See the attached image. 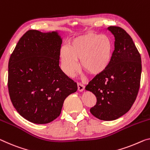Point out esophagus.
<instances>
[{
	"label": "esophagus",
	"instance_id": "esophagus-1",
	"mask_svg": "<svg viewBox=\"0 0 150 150\" xmlns=\"http://www.w3.org/2000/svg\"><path fill=\"white\" fill-rule=\"evenodd\" d=\"M77 85H78V91L82 92V91H84V85H83L82 84H81V83H80V82H78Z\"/></svg>",
	"mask_w": 150,
	"mask_h": 150
}]
</instances>
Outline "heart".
Wrapping results in <instances>:
<instances>
[{
	"instance_id": "b5f03b06",
	"label": "heart",
	"mask_w": 150,
	"mask_h": 150,
	"mask_svg": "<svg viewBox=\"0 0 150 150\" xmlns=\"http://www.w3.org/2000/svg\"><path fill=\"white\" fill-rule=\"evenodd\" d=\"M113 43L109 36L90 32L75 37L63 47L59 58L64 72L69 76L78 70V60L82 70L93 76L107 70L111 62Z\"/></svg>"
}]
</instances>
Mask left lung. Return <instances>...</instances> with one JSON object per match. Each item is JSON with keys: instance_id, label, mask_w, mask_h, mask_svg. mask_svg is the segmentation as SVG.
Listing matches in <instances>:
<instances>
[{"instance_id": "obj_1", "label": "left lung", "mask_w": 150, "mask_h": 150, "mask_svg": "<svg viewBox=\"0 0 150 150\" xmlns=\"http://www.w3.org/2000/svg\"><path fill=\"white\" fill-rule=\"evenodd\" d=\"M108 30L115 39L111 62L85 88L96 97L90 111L103 121L115 120L129 110L137 98L142 74L141 56L131 36L119 27L110 26Z\"/></svg>"}]
</instances>
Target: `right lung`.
I'll return each mask as SVG.
<instances>
[{"mask_svg": "<svg viewBox=\"0 0 150 150\" xmlns=\"http://www.w3.org/2000/svg\"><path fill=\"white\" fill-rule=\"evenodd\" d=\"M62 39L57 32L29 30L8 61V89L17 111L33 123H49L61 113L77 84L59 68Z\"/></svg>", "mask_w": 150, "mask_h": 150, "instance_id": "1", "label": "right lung"}]
</instances>
